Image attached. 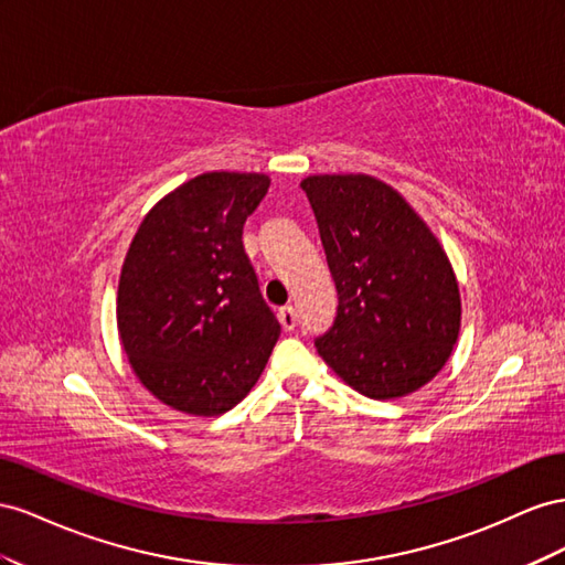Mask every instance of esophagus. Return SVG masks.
<instances>
[{"label": "esophagus", "mask_w": 565, "mask_h": 565, "mask_svg": "<svg viewBox=\"0 0 565 565\" xmlns=\"http://www.w3.org/2000/svg\"><path fill=\"white\" fill-rule=\"evenodd\" d=\"M279 321H281V327L286 331H294L298 327V312H296V308H291V305H288V308H281L279 310Z\"/></svg>", "instance_id": "1"}]
</instances>
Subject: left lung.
I'll list each match as a JSON object with an SVG mask.
<instances>
[{
    "mask_svg": "<svg viewBox=\"0 0 565 565\" xmlns=\"http://www.w3.org/2000/svg\"><path fill=\"white\" fill-rule=\"evenodd\" d=\"M338 291L315 345L350 388L409 395L440 372L461 324L457 277L440 241L399 193L369 174L300 182Z\"/></svg>",
    "mask_w": 565,
    "mask_h": 565,
    "instance_id": "1",
    "label": "left lung"
}]
</instances>
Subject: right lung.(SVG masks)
I'll return each mask as SVG.
<instances>
[{"instance_id": "obj_1", "label": "right lung", "mask_w": 565, "mask_h": 565, "mask_svg": "<svg viewBox=\"0 0 565 565\" xmlns=\"http://www.w3.org/2000/svg\"><path fill=\"white\" fill-rule=\"evenodd\" d=\"M267 189L257 172L193 177L151 207L125 255L120 341L139 381L172 409L230 412L281 333L241 241Z\"/></svg>"}]
</instances>
